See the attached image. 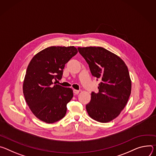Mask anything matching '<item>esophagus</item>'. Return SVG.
Listing matches in <instances>:
<instances>
[{"label": "esophagus", "instance_id": "obj_1", "mask_svg": "<svg viewBox=\"0 0 156 156\" xmlns=\"http://www.w3.org/2000/svg\"><path fill=\"white\" fill-rule=\"evenodd\" d=\"M73 92L75 94H78L79 93V90H76V89H74L73 90Z\"/></svg>", "mask_w": 156, "mask_h": 156}]
</instances>
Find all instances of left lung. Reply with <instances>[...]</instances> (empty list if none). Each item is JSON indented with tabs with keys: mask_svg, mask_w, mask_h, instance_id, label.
Returning <instances> with one entry per match:
<instances>
[{
	"mask_svg": "<svg viewBox=\"0 0 156 156\" xmlns=\"http://www.w3.org/2000/svg\"><path fill=\"white\" fill-rule=\"evenodd\" d=\"M77 49L89 64L92 75L101 81L98 92H92L86 110L97 122H109L123 110L130 96L131 81L128 67L119 57L103 48Z\"/></svg>",
	"mask_w": 156,
	"mask_h": 156,
	"instance_id": "obj_1",
	"label": "left lung"
}]
</instances>
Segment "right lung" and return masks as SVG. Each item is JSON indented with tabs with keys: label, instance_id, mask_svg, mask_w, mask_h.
Returning a JSON list of instances; mask_svg holds the SVG:
<instances>
[{
	"label": "right lung",
	"instance_id": "1",
	"mask_svg": "<svg viewBox=\"0 0 156 156\" xmlns=\"http://www.w3.org/2000/svg\"><path fill=\"white\" fill-rule=\"evenodd\" d=\"M77 53L74 46H51L37 53L28 66L24 97L34 116L45 123H53L66 115L73 90L53 85V80L62 78L65 64Z\"/></svg>",
	"mask_w": 156,
	"mask_h": 156
}]
</instances>
